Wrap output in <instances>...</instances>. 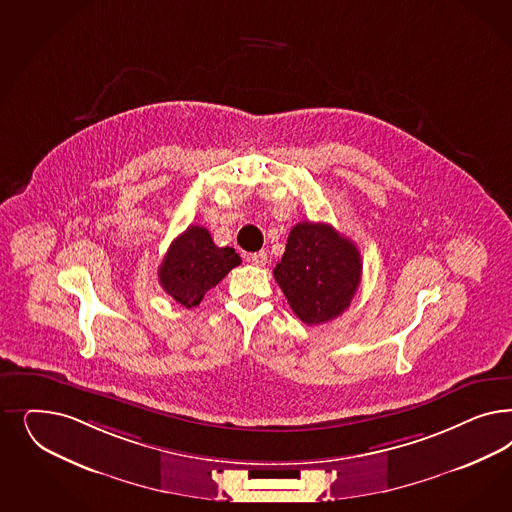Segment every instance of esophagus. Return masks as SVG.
<instances>
[{"label":"esophagus","mask_w":512,"mask_h":512,"mask_svg":"<svg viewBox=\"0 0 512 512\" xmlns=\"http://www.w3.org/2000/svg\"><path fill=\"white\" fill-rule=\"evenodd\" d=\"M248 262L256 265V267H264L267 264V254H265L264 250L262 252H254V254L248 256Z\"/></svg>","instance_id":"34e87169"}]
</instances>
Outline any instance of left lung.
<instances>
[{
    "label": "left lung",
    "mask_w": 512,
    "mask_h": 512,
    "mask_svg": "<svg viewBox=\"0 0 512 512\" xmlns=\"http://www.w3.org/2000/svg\"><path fill=\"white\" fill-rule=\"evenodd\" d=\"M297 318L309 326L345 313L362 279L356 245L324 222H299L273 269Z\"/></svg>",
    "instance_id": "obj_1"
}]
</instances>
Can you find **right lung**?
<instances>
[{"mask_svg":"<svg viewBox=\"0 0 512 512\" xmlns=\"http://www.w3.org/2000/svg\"><path fill=\"white\" fill-rule=\"evenodd\" d=\"M239 264L241 258L233 248L216 247L209 231L190 226L171 243L158 277L169 296L192 309Z\"/></svg>","mask_w":512,"mask_h":512,"instance_id":"right-lung-1","label":"right lung"}]
</instances>
